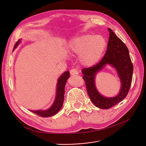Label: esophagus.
I'll use <instances>...</instances> for the list:
<instances>
[{"label":"esophagus","instance_id":"obj_1","mask_svg":"<svg viewBox=\"0 0 146 146\" xmlns=\"http://www.w3.org/2000/svg\"><path fill=\"white\" fill-rule=\"evenodd\" d=\"M70 73L72 76H76L78 74V72L77 70H76L75 68H73L70 71Z\"/></svg>","mask_w":146,"mask_h":146}]
</instances>
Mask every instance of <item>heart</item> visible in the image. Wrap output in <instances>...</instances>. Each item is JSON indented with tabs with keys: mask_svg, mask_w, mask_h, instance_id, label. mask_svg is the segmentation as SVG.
Masks as SVG:
<instances>
[{
	"mask_svg": "<svg viewBox=\"0 0 146 146\" xmlns=\"http://www.w3.org/2000/svg\"><path fill=\"white\" fill-rule=\"evenodd\" d=\"M106 45V40L102 36L83 34L70 41L68 51L74 54H80V62L86 66H92L101 60Z\"/></svg>",
	"mask_w": 146,
	"mask_h": 146,
	"instance_id": "1",
	"label": "heart"
}]
</instances>
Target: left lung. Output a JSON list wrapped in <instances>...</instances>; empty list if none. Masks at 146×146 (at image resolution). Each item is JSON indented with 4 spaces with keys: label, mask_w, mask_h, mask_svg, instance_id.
<instances>
[{
    "label": "left lung",
    "mask_w": 146,
    "mask_h": 146,
    "mask_svg": "<svg viewBox=\"0 0 146 146\" xmlns=\"http://www.w3.org/2000/svg\"><path fill=\"white\" fill-rule=\"evenodd\" d=\"M109 41L107 50L101 61L97 64L82 70L84 74L87 92L90 99L98 108L109 109L121 102L127 96L131 86L133 66L130 58L128 49L125 44L116 35L112 30L108 28ZM106 65H110L116 69L120 79L121 89L119 94L113 97H106L102 96L96 89L95 77L96 74Z\"/></svg>",
    "instance_id": "left-lung-1"
}]
</instances>
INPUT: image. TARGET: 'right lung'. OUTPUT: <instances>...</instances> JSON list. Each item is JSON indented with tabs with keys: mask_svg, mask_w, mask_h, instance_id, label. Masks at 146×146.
<instances>
[{
	"mask_svg": "<svg viewBox=\"0 0 146 146\" xmlns=\"http://www.w3.org/2000/svg\"><path fill=\"white\" fill-rule=\"evenodd\" d=\"M21 39L17 42L15 45L13 49L16 48L19 44L21 42ZM70 78V73L68 71H66L61 74L57 80V88H56V95L55 100L54 101L52 105L47 110H30L32 112L36 113L38 115L42 117H49L54 115L63 106L64 101V88L67 79Z\"/></svg>",
	"mask_w": 146,
	"mask_h": 146,
	"instance_id": "1",
	"label": "right lung"
}]
</instances>
